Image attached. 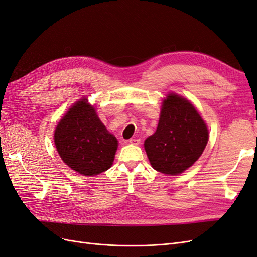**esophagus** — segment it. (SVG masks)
<instances>
[{"label":"esophagus","instance_id":"obj_1","mask_svg":"<svg viewBox=\"0 0 257 257\" xmlns=\"http://www.w3.org/2000/svg\"><path fill=\"white\" fill-rule=\"evenodd\" d=\"M128 143H130L131 145L137 146V145H139V143H141V139H138V138H131V139H128Z\"/></svg>","mask_w":257,"mask_h":257}]
</instances>
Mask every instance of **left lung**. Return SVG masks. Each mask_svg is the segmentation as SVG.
<instances>
[{"instance_id": "obj_1", "label": "left lung", "mask_w": 257, "mask_h": 257, "mask_svg": "<svg viewBox=\"0 0 257 257\" xmlns=\"http://www.w3.org/2000/svg\"><path fill=\"white\" fill-rule=\"evenodd\" d=\"M208 128L188 99L170 93L162 106L155 133L145 141L152 167L176 176L191 167L205 150Z\"/></svg>"}]
</instances>
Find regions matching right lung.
Wrapping results in <instances>:
<instances>
[{
    "label": "right lung",
    "mask_w": 257,
    "mask_h": 257,
    "mask_svg": "<svg viewBox=\"0 0 257 257\" xmlns=\"http://www.w3.org/2000/svg\"><path fill=\"white\" fill-rule=\"evenodd\" d=\"M54 144L66 165L83 176H95L112 165L118 141L83 98L63 116L54 131Z\"/></svg>",
    "instance_id": "add662e5"
}]
</instances>
